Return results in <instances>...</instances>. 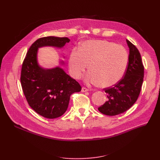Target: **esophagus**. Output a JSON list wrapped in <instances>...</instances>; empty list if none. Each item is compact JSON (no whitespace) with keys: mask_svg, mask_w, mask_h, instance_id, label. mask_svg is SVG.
I'll return each instance as SVG.
<instances>
[{"mask_svg":"<svg viewBox=\"0 0 160 160\" xmlns=\"http://www.w3.org/2000/svg\"><path fill=\"white\" fill-rule=\"evenodd\" d=\"M89 91V89L86 88H84V87H83L82 88V92H86V91Z\"/></svg>","mask_w":160,"mask_h":160,"instance_id":"1","label":"esophagus"}]
</instances>
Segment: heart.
Here are the masks:
<instances>
[{
	"label": "heart",
	"instance_id": "1",
	"mask_svg": "<svg viewBox=\"0 0 160 160\" xmlns=\"http://www.w3.org/2000/svg\"><path fill=\"white\" fill-rule=\"evenodd\" d=\"M129 63V54L124 47L108 40H86L79 49H73L69 58L72 77L80 79L89 64L88 83L108 88L124 77Z\"/></svg>",
	"mask_w": 160,
	"mask_h": 160
}]
</instances>
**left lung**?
Instances as JSON below:
<instances>
[{
    "mask_svg": "<svg viewBox=\"0 0 160 160\" xmlns=\"http://www.w3.org/2000/svg\"><path fill=\"white\" fill-rule=\"evenodd\" d=\"M129 48V63L127 71L118 83L105 89L108 100L98 111L104 115L114 116L127 111L139 95L143 82L144 67L138 49L127 39Z\"/></svg>",
    "mask_w": 160,
    "mask_h": 160,
    "instance_id": "left-lung-1",
    "label": "left lung"
}]
</instances>
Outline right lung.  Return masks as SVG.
Returning a JSON list of instances; mask_svg holds the SVG:
<instances>
[{"instance_id": "add662e5", "label": "right lung", "mask_w": 160, "mask_h": 160, "mask_svg": "<svg viewBox=\"0 0 160 160\" xmlns=\"http://www.w3.org/2000/svg\"><path fill=\"white\" fill-rule=\"evenodd\" d=\"M70 39L48 36L36 40L30 47L22 65L21 82L29 106L39 115L47 119L62 116L68 108L70 96L81 91V86L60 65L47 69L38 62V49L51 47L61 49Z\"/></svg>"}]
</instances>
